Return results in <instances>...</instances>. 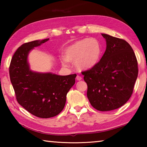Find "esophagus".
Returning a JSON list of instances; mask_svg holds the SVG:
<instances>
[{"instance_id":"esophagus-1","label":"esophagus","mask_w":147,"mask_h":147,"mask_svg":"<svg viewBox=\"0 0 147 147\" xmlns=\"http://www.w3.org/2000/svg\"><path fill=\"white\" fill-rule=\"evenodd\" d=\"M76 80H78V81H80V80H81L82 79V77L81 76H80L79 75H77V76H76Z\"/></svg>"}]
</instances>
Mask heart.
<instances>
[{
  "instance_id": "1",
  "label": "heart",
  "mask_w": 147,
  "mask_h": 147,
  "mask_svg": "<svg viewBox=\"0 0 147 147\" xmlns=\"http://www.w3.org/2000/svg\"><path fill=\"white\" fill-rule=\"evenodd\" d=\"M101 54L102 46L97 39L84 38L67 47L61 62L67 66L69 61H75L77 69L89 70L98 64Z\"/></svg>"
}]
</instances>
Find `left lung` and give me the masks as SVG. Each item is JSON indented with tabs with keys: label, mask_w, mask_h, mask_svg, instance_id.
<instances>
[{
	"label": "left lung",
	"mask_w": 147,
	"mask_h": 147,
	"mask_svg": "<svg viewBox=\"0 0 147 147\" xmlns=\"http://www.w3.org/2000/svg\"><path fill=\"white\" fill-rule=\"evenodd\" d=\"M102 36L106 41L105 53L95 67L82 74L88 85L87 96L91 106L107 111L120 108L130 98L138 67L128 42L106 34Z\"/></svg>",
	"instance_id": "obj_1"
}]
</instances>
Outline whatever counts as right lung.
I'll return each mask as SVG.
<instances>
[{"label":"right lung","instance_id":"obj_1","mask_svg":"<svg viewBox=\"0 0 147 147\" xmlns=\"http://www.w3.org/2000/svg\"><path fill=\"white\" fill-rule=\"evenodd\" d=\"M49 39L22 45L13 54L9 70L18 103L32 115L43 119L53 117L63 110L67 94L75 83L76 76V74L60 76L30 69V52Z\"/></svg>","mask_w":147,"mask_h":147}]
</instances>
